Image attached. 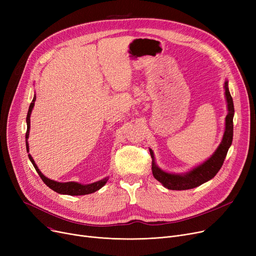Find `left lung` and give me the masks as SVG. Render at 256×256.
Masks as SVG:
<instances>
[{"mask_svg": "<svg viewBox=\"0 0 256 256\" xmlns=\"http://www.w3.org/2000/svg\"><path fill=\"white\" fill-rule=\"evenodd\" d=\"M225 98L227 102L228 113L225 118V130L220 145L214 154L206 160L204 163L193 168L191 171L184 174H174L168 173L160 168H158L154 162V152L150 150V156L152 158V174L156 180H158L165 188L169 190H189L196 188L200 184L212 180L218 171L221 169L224 160L226 158L227 152L232 143L234 137V108L232 98L230 96V89H228V82L225 80L224 83Z\"/></svg>", "mask_w": 256, "mask_h": 256, "instance_id": "obj_1", "label": "left lung"}]
</instances>
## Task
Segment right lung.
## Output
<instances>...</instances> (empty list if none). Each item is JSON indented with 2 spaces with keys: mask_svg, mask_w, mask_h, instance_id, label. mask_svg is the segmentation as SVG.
Listing matches in <instances>:
<instances>
[{
  "mask_svg": "<svg viewBox=\"0 0 256 256\" xmlns=\"http://www.w3.org/2000/svg\"><path fill=\"white\" fill-rule=\"evenodd\" d=\"M35 100L36 96H34L33 100L29 106V111H28V115H26V152H29V143H28V138H29V132H30V116H31V112L33 110V106L35 104ZM29 158L31 160V163L33 164L34 168L36 169L37 173L39 174V176L42 178V180H44V182L50 188L52 191H55L59 194H66V195H70V196H78V195H87V194H91L96 192L98 190H100V188H102L106 182L109 180V178H104L98 182H96L93 184H78L76 182H58L52 180H50L48 178H46L44 174L42 173L37 167V165L35 164L33 158L31 156V154H29Z\"/></svg>",
  "mask_w": 256,
  "mask_h": 256,
  "instance_id": "1",
  "label": "right lung"
}]
</instances>
